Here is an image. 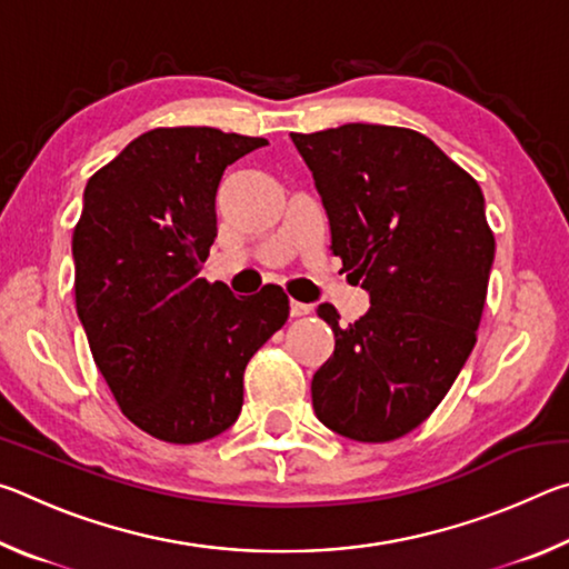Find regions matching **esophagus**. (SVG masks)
Returning <instances> with one entry per match:
<instances>
[{
    "instance_id": "1",
    "label": "esophagus",
    "mask_w": 569,
    "mask_h": 569,
    "mask_svg": "<svg viewBox=\"0 0 569 569\" xmlns=\"http://www.w3.org/2000/svg\"><path fill=\"white\" fill-rule=\"evenodd\" d=\"M288 308H291V316H293V319H298V316L311 313V306H308V303H301V301H293V298H291V303H288Z\"/></svg>"
}]
</instances>
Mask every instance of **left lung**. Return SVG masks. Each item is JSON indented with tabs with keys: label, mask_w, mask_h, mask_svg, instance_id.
<instances>
[{
	"label": "left lung",
	"mask_w": 569,
	"mask_h": 569,
	"mask_svg": "<svg viewBox=\"0 0 569 569\" xmlns=\"http://www.w3.org/2000/svg\"><path fill=\"white\" fill-rule=\"evenodd\" d=\"M331 228V250L369 293L313 373V411L353 441H391L447 397L477 343L495 236L477 180L421 132L349 122L291 132Z\"/></svg>",
	"instance_id": "obj_1"
}]
</instances>
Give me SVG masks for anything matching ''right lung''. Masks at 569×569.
Masks as SVG:
<instances>
[{
  "mask_svg": "<svg viewBox=\"0 0 569 569\" xmlns=\"http://www.w3.org/2000/svg\"><path fill=\"white\" fill-rule=\"evenodd\" d=\"M263 146L216 128H158L84 188L77 316L124 417L170 445L233 427L250 356L288 319L281 286L233 296L198 276L218 236L220 178Z\"/></svg>",
  "mask_w": 569,
  "mask_h": 569,
  "instance_id": "obj_1",
  "label": "right lung"
}]
</instances>
